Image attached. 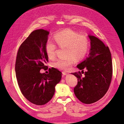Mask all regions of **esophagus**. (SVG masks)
Segmentation results:
<instances>
[{"instance_id":"34e87169","label":"esophagus","mask_w":124,"mask_h":124,"mask_svg":"<svg viewBox=\"0 0 124 124\" xmlns=\"http://www.w3.org/2000/svg\"><path fill=\"white\" fill-rule=\"evenodd\" d=\"M62 73L63 75H67L68 74V73H67L66 72H62Z\"/></svg>"}]
</instances>
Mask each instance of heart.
Listing matches in <instances>:
<instances>
[{
	"label": "heart",
	"instance_id": "obj_1",
	"mask_svg": "<svg viewBox=\"0 0 124 124\" xmlns=\"http://www.w3.org/2000/svg\"><path fill=\"white\" fill-rule=\"evenodd\" d=\"M54 40L58 46L67 48V56L65 60H58L53 64L57 69L67 71L74 63L75 60L80 61L85 58L88 51L89 42L87 37L80 35L71 30H65L55 34ZM56 47L51 41L48 40L45 45L47 56L50 59H54Z\"/></svg>",
	"mask_w": 124,
	"mask_h": 124
}]
</instances>
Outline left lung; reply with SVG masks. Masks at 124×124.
I'll return each instance as SVG.
<instances>
[{"mask_svg": "<svg viewBox=\"0 0 124 124\" xmlns=\"http://www.w3.org/2000/svg\"><path fill=\"white\" fill-rule=\"evenodd\" d=\"M91 47L88 57L77 65L80 71L71 73L78 79L74 88L76 96L85 104H91L101 99L109 87L112 75L111 53L109 47L98 38L88 35ZM86 70L84 73L83 69Z\"/></svg>", "mask_w": 124, "mask_h": 124, "instance_id": "8db88e82", "label": "left lung"}]
</instances>
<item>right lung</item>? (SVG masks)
I'll return each instance as SVG.
<instances>
[{"mask_svg": "<svg viewBox=\"0 0 124 124\" xmlns=\"http://www.w3.org/2000/svg\"><path fill=\"white\" fill-rule=\"evenodd\" d=\"M49 33L44 29L31 32L21 45L16 59V77L21 92L29 101L38 106L52 99L62 78L61 72L56 68H49L48 74L40 72L47 68L45 45Z\"/></svg>", "mask_w": 124, "mask_h": 124, "instance_id": "add662e5", "label": "right lung"}]
</instances>
